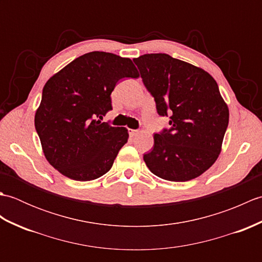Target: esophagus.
<instances>
[{
    "instance_id": "obj_1",
    "label": "esophagus",
    "mask_w": 262,
    "mask_h": 262,
    "mask_svg": "<svg viewBox=\"0 0 262 262\" xmlns=\"http://www.w3.org/2000/svg\"><path fill=\"white\" fill-rule=\"evenodd\" d=\"M128 133H129L130 136H136V135H138V133H140V130H137V129H128Z\"/></svg>"
}]
</instances>
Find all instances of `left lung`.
<instances>
[{
	"instance_id": "1",
	"label": "left lung",
	"mask_w": 262,
	"mask_h": 262,
	"mask_svg": "<svg viewBox=\"0 0 262 262\" xmlns=\"http://www.w3.org/2000/svg\"><path fill=\"white\" fill-rule=\"evenodd\" d=\"M133 60L159 116H170V127L154 134L152 149L144 154L147 168L177 182L203 174L219 158L229 125V108L216 81L168 54H145Z\"/></svg>"
}]
</instances>
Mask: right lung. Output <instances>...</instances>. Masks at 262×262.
<instances>
[{
    "mask_svg": "<svg viewBox=\"0 0 262 262\" xmlns=\"http://www.w3.org/2000/svg\"><path fill=\"white\" fill-rule=\"evenodd\" d=\"M125 77H138L129 58L91 52L66 65L43 86L36 132L47 161L65 177L98 179L127 143L125 127L97 120L113 110L110 94Z\"/></svg>",
    "mask_w": 262,
    "mask_h": 262,
    "instance_id": "add662e5",
    "label": "right lung"
}]
</instances>
